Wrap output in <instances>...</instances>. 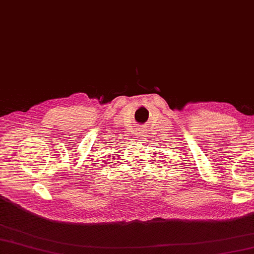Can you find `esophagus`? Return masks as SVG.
Instances as JSON below:
<instances>
[{
    "label": "esophagus",
    "instance_id": "1",
    "mask_svg": "<svg viewBox=\"0 0 254 254\" xmlns=\"http://www.w3.org/2000/svg\"><path fill=\"white\" fill-rule=\"evenodd\" d=\"M136 135H138V136H143V135H142V132H141V131L137 132V133H136Z\"/></svg>",
    "mask_w": 254,
    "mask_h": 254
}]
</instances>
